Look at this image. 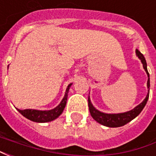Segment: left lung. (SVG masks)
I'll use <instances>...</instances> for the list:
<instances>
[{
	"mask_svg": "<svg viewBox=\"0 0 156 156\" xmlns=\"http://www.w3.org/2000/svg\"><path fill=\"white\" fill-rule=\"evenodd\" d=\"M136 55L138 56V58H140L143 63V67H144V70L146 72V73L148 75V82L147 86L148 88H150V74L148 73L147 70V63L145 61L144 55L141 53L139 50H136ZM149 94L150 93H148L146 98H144V100L141 104L138 105L137 107H135L134 109H132L130 111H128L126 113H123V114H112V115H108V114H104L101 113L98 110H97L96 108L92 105L91 101L88 98V108H89V112L91 114V116L95 120L97 121L99 124L108 126V127H120L123 126L124 124H126L129 122H130L132 119H134V118L137 117L138 115L140 114V112L142 111V109L144 108V106L146 105V103L148 101L149 98Z\"/></svg>",
	"mask_w": 156,
	"mask_h": 156,
	"instance_id": "8db88e82",
	"label": "left lung"
}]
</instances>
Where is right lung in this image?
Returning a JSON list of instances; mask_svg holds the SVG:
<instances>
[{
  "label": "right lung",
  "instance_id": "1",
  "mask_svg": "<svg viewBox=\"0 0 156 156\" xmlns=\"http://www.w3.org/2000/svg\"><path fill=\"white\" fill-rule=\"evenodd\" d=\"M71 85L72 83L68 86V88H67L66 93H65L64 98H62L60 105H58V107L51 109V110H48V111H41V110H35V109H23V110H21V109H18V108H17V110L24 117L30 120L34 121V122L45 123V122H49V121L53 120L55 119H57L63 111L65 106H66V104H67L69 87Z\"/></svg>",
  "mask_w": 156,
  "mask_h": 156
}]
</instances>
